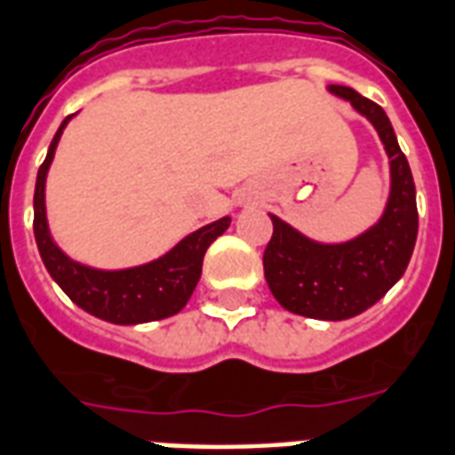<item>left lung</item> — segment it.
<instances>
[{
	"mask_svg": "<svg viewBox=\"0 0 455 455\" xmlns=\"http://www.w3.org/2000/svg\"><path fill=\"white\" fill-rule=\"evenodd\" d=\"M379 135L389 157V197L379 221L343 243L312 241L279 217L265 251V279L272 296L293 315L341 322L372 307L403 276L418 238V204L408 159L398 148L389 116L379 104L346 85H329Z\"/></svg>",
	"mask_w": 455,
	"mask_h": 455,
	"instance_id": "obj_1",
	"label": "left lung"
}]
</instances>
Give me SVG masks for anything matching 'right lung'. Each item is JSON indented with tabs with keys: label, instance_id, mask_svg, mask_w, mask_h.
I'll return each instance as SVG.
<instances>
[{
	"label": "right lung",
	"instance_id": "add662e5",
	"mask_svg": "<svg viewBox=\"0 0 455 455\" xmlns=\"http://www.w3.org/2000/svg\"><path fill=\"white\" fill-rule=\"evenodd\" d=\"M74 116H66L61 121L35 181L33 231L40 258L66 296L100 320L124 324V327L166 320L186 307L200 282L204 252L227 231L231 217H221L207 227L197 228L176 243L162 258L150 259L145 265L126 267V269H97L71 259L52 238L47 204H44L47 172L66 124Z\"/></svg>",
	"mask_w": 455,
	"mask_h": 455
}]
</instances>
